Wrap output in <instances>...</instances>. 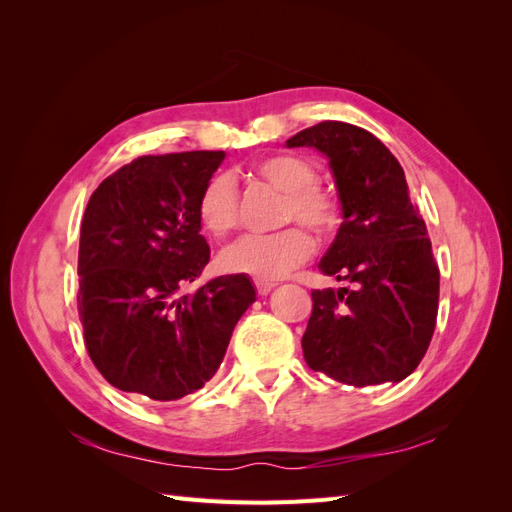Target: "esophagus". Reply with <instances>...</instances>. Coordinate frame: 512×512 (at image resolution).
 Segmentation results:
<instances>
[{
  "label": "esophagus",
  "instance_id": "obj_1",
  "mask_svg": "<svg viewBox=\"0 0 512 512\" xmlns=\"http://www.w3.org/2000/svg\"><path fill=\"white\" fill-rule=\"evenodd\" d=\"M254 286H256V290H258L260 297H267V294L275 288V284H273V282H269V280H254Z\"/></svg>",
  "mask_w": 512,
  "mask_h": 512
}]
</instances>
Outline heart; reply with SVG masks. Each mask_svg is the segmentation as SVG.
I'll use <instances>...</instances> for the list:
<instances>
[{
  "label": "heart",
  "mask_w": 512,
  "mask_h": 512,
  "mask_svg": "<svg viewBox=\"0 0 512 512\" xmlns=\"http://www.w3.org/2000/svg\"><path fill=\"white\" fill-rule=\"evenodd\" d=\"M254 173L284 192L280 224L301 222L316 237H331L339 226V203L316 185V168L294 153H275L254 164ZM196 213L213 237H226L239 224V192L228 173L213 175L198 194ZM314 243L307 232L290 226L271 235H247L220 254L228 273L252 275L258 280H280L312 256Z\"/></svg>",
  "instance_id": "obj_1"
}]
</instances>
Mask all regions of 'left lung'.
Here are the masks:
<instances>
[{"label":"left lung","instance_id":"obj_1","mask_svg":"<svg viewBox=\"0 0 512 512\" xmlns=\"http://www.w3.org/2000/svg\"><path fill=\"white\" fill-rule=\"evenodd\" d=\"M286 147H312L329 160L342 226L318 269L350 282L312 292L305 361L350 386L401 382L429 348L440 294V271L404 168L380 138L344 121L301 130Z\"/></svg>","mask_w":512,"mask_h":512}]
</instances>
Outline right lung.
<instances>
[{
  "label": "right lung",
  "instance_id": "right-lung-1",
  "mask_svg": "<svg viewBox=\"0 0 512 512\" xmlns=\"http://www.w3.org/2000/svg\"><path fill=\"white\" fill-rule=\"evenodd\" d=\"M224 158V151L143 156L89 198L79 316L91 361L119 391L175 401L203 389L256 301L252 280L239 273L183 292L211 256L196 203Z\"/></svg>",
  "mask_w": 512,
  "mask_h": 512
}]
</instances>
